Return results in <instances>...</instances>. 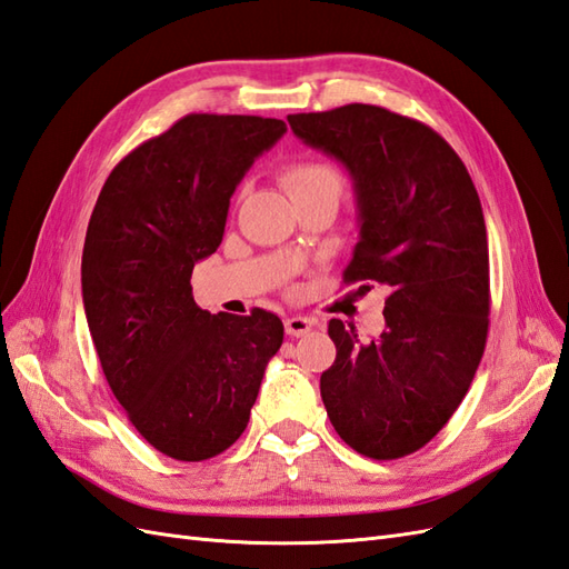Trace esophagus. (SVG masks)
<instances>
[{
	"mask_svg": "<svg viewBox=\"0 0 569 569\" xmlns=\"http://www.w3.org/2000/svg\"><path fill=\"white\" fill-rule=\"evenodd\" d=\"M315 319L310 317H288L286 319V333L290 337H308V333L315 329Z\"/></svg>",
	"mask_w": 569,
	"mask_h": 569,
	"instance_id": "obj_1",
	"label": "esophagus"
}]
</instances>
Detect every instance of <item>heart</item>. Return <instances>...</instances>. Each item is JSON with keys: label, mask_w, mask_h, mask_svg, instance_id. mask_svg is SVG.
Instances as JSON below:
<instances>
[{"label": "heart", "mask_w": 569, "mask_h": 569, "mask_svg": "<svg viewBox=\"0 0 569 569\" xmlns=\"http://www.w3.org/2000/svg\"><path fill=\"white\" fill-rule=\"evenodd\" d=\"M283 184L290 194L308 192V189H339L341 192V172L337 166L327 163V160H302V163L290 166L283 172Z\"/></svg>", "instance_id": "heart-1"}]
</instances>
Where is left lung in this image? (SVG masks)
Masks as SVG:
<instances>
[{"instance_id":"left-lung-1","label":"left lung","mask_w":569,"mask_h":569,"mask_svg":"<svg viewBox=\"0 0 569 569\" xmlns=\"http://www.w3.org/2000/svg\"><path fill=\"white\" fill-rule=\"evenodd\" d=\"M356 192L360 240L343 283H382L385 331L362 343L331 319L337 360L319 391L341 440L370 459L428 445L459 409L486 351L490 267L483 209L455 149L423 122L351 103L288 114Z\"/></svg>"}]
</instances>
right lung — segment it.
Here are the masks:
<instances>
[{"label":"right lung","mask_w":569,"mask_h":569,"mask_svg":"<svg viewBox=\"0 0 569 569\" xmlns=\"http://www.w3.org/2000/svg\"><path fill=\"white\" fill-rule=\"evenodd\" d=\"M283 134V120L187 114L114 166L86 230L83 310L106 380L143 440L178 461L238 440L283 343L273 312L211 315L189 283L244 172Z\"/></svg>","instance_id":"obj_1"}]
</instances>
